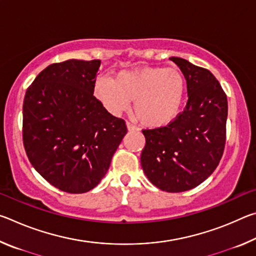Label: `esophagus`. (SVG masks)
Here are the masks:
<instances>
[{"mask_svg":"<svg viewBox=\"0 0 256 256\" xmlns=\"http://www.w3.org/2000/svg\"><path fill=\"white\" fill-rule=\"evenodd\" d=\"M126 126H128V131H138L136 125H134V124L131 123V122H126Z\"/></svg>","mask_w":256,"mask_h":256,"instance_id":"obj_1","label":"esophagus"}]
</instances>
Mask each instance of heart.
I'll return each instance as SVG.
<instances>
[{"label": "heart", "instance_id": "obj_1", "mask_svg": "<svg viewBox=\"0 0 256 256\" xmlns=\"http://www.w3.org/2000/svg\"><path fill=\"white\" fill-rule=\"evenodd\" d=\"M185 79L180 71L166 68L123 70L112 79L99 78L94 94L112 115L126 110L134 100V115L148 126L170 123L180 110Z\"/></svg>", "mask_w": 256, "mask_h": 256}]
</instances>
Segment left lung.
Instances as JSON below:
<instances>
[{"label":"left lung","instance_id":"obj_1","mask_svg":"<svg viewBox=\"0 0 256 256\" xmlns=\"http://www.w3.org/2000/svg\"><path fill=\"white\" fill-rule=\"evenodd\" d=\"M170 60L183 72L188 99L170 123L142 130L141 166L154 186L178 193L200 185L219 164L226 144L228 102L209 70L180 58Z\"/></svg>","mask_w":256,"mask_h":256}]
</instances>
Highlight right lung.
<instances>
[{"label": "right lung", "instance_id": "right-lung-1", "mask_svg": "<svg viewBox=\"0 0 256 256\" xmlns=\"http://www.w3.org/2000/svg\"><path fill=\"white\" fill-rule=\"evenodd\" d=\"M100 60H68L44 68L24 94L22 140L34 170L63 192L97 186L128 132L94 96Z\"/></svg>", "mask_w": 256, "mask_h": 256}]
</instances>
